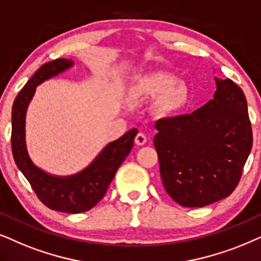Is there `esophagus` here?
Returning a JSON list of instances; mask_svg holds the SVG:
<instances>
[{
    "label": "esophagus",
    "instance_id": "obj_1",
    "mask_svg": "<svg viewBox=\"0 0 261 261\" xmlns=\"http://www.w3.org/2000/svg\"><path fill=\"white\" fill-rule=\"evenodd\" d=\"M135 143L137 144V146H143V144L147 143V136L144 134H137V136L135 137Z\"/></svg>",
    "mask_w": 261,
    "mask_h": 261
}]
</instances>
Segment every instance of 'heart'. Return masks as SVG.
<instances>
[{
	"instance_id": "heart-1",
	"label": "heart",
	"mask_w": 261,
	"mask_h": 261,
	"mask_svg": "<svg viewBox=\"0 0 261 261\" xmlns=\"http://www.w3.org/2000/svg\"><path fill=\"white\" fill-rule=\"evenodd\" d=\"M136 92L150 96H160L156 102V111L161 115H172L186 106L189 100V91L183 83H178L173 75L158 72L150 74L136 88Z\"/></svg>"
}]
</instances>
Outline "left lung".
I'll list each match as a JSON object with an SVG mask.
<instances>
[{"instance_id":"left-lung-1","label":"left lung","mask_w":261,"mask_h":261,"mask_svg":"<svg viewBox=\"0 0 261 261\" xmlns=\"http://www.w3.org/2000/svg\"><path fill=\"white\" fill-rule=\"evenodd\" d=\"M214 81L213 100L191 114L155 124L161 180L171 199L184 207H203L229 196L252 149L242 89L229 78Z\"/></svg>"}]
</instances>
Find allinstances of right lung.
<instances>
[{"instance_id": "obj_1", "label": "right lung", "mask_w": 261, "mask_h": 261, "mask_svg": "<svg viewBox=\"0 0 261 261\" xmlns=\"http://www.w3.org/2000/svg\"><path fill=\"white\" fill-rule=\"evenodd\" d=\"M71 59H57L38 68L14 100L12 108L13 158L38 199L50 210L82 213L91 210L105 196L115 172L134 147L137 128L108 143L85 169L71 176H55L42 169L30 158L25 140L28 107L37 85L71 68Z\"/></svg>"}]
</instances>
